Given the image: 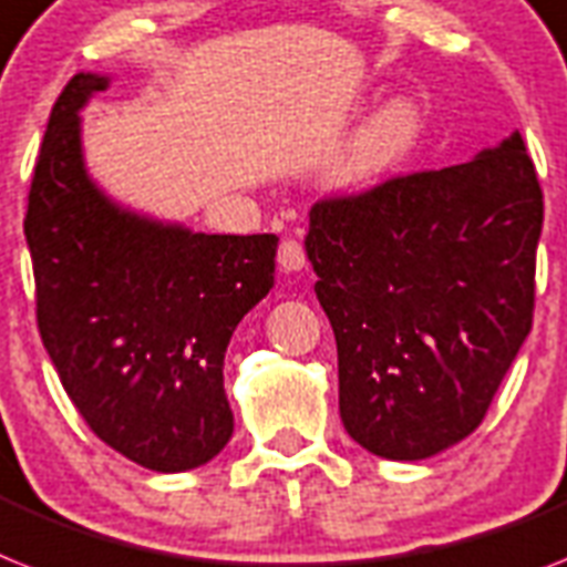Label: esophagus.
<instances>
[{
  "mask_svg": "<svg viewBox=\"0 0 567 567\" xmlns=\"http://www.w3.org/2000/svg\"><path fill=\"white\" fill-rule=\"evenodd\" d=\"M278 266L284 272H301L307 266V255H303V246L298 240H284L278 246Z\"/></svg>",
  "mask_w": 567,
  "mask_h": 567,
  "instance_id": "esophagus-1",
  "label": "esophagus"
}]
</instances>
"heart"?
I'll return each instance as SVG.
<instances>
[{"instance_id": "b5f03b06", "label": "heart", "mask_w": 567, "mask_h": 567, "mask_svg": "<svg viewBox=\"0 0 567 567\" xmlns=\"http://www.w3.org/2000/svg\"><path fill=\"white\" fill-rule=\"evenodd\" d=\"M423 133V112L409 97H394L362 121L330 165L339 194H364L409 156Z\"/></svg>"}]
</instances>
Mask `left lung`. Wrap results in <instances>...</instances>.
I'll return each mask as SVG.
<instances>
[{
    "mask_svg": "<svg viewBox=\"0 0 567 567\" xmlns=\"http://www.w3.org/2000/svg\"><path fill=\"white\" fill-rule=\"evenodd\" d=\"M545 203L522 135L310 210L341 423L388 461L470 437L533 324Z\"/></svg>",
    "mask_w": 567,
    "mask_h": 567,
    "instance_id": "8db88e82",
    "label": "left lung"
}]
</instances>
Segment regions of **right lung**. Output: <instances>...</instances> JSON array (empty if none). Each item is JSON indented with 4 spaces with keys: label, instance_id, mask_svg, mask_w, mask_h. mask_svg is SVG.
Segmentation results:
<instances>
[{
    "label": "right lung",
    "instance_id": "obj_1",
    "mask_svg": "<svg viewBox=\"0 0 567 567\" xmlns=\"http://www.w3.org/2000/svg\"><path fill=\"white\" fill-rule=\"evenodd\" d=\"M81 72L51 110L28 194L37 327L92 432L153 472L196 470L231 441L223 359L275 284V234H203L112 203L83 162Z\"/></svg>",
    "mask_w": 567,
    "mask_h": 567
}]
</instances>
